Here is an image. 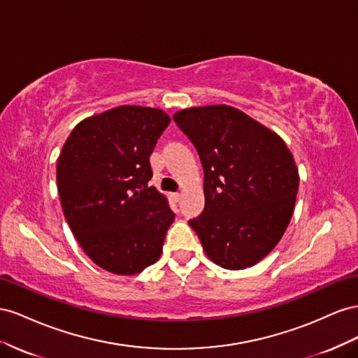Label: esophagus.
<instances>
[{
  "label": "esophagus",
  "mask_w": 358,
  "mask_h": 358,
  "mask_svg": "<svg viewBox=\"0 0 358 358\" xmlns=\"http://www.w3.org/2000/svg\"><path fill=\"white\" fill-rule=\"evenodd\" d=\"M180 198H181L180 193H171V199H172L173 202H178Z\"/></svg>",
  "instance_id": "obj_1"
}]
</instances>
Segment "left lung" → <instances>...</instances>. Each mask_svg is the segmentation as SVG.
<instances>
[{
	"instance_id": "8db88e82",
	"label": "left lung",
	"mask_w": 358,
	"mask_h": 358,
	"mask_svg": "<svg viewBox=\"0 0 358 358\" xmlns=\"http://www.w3.org/2000/svg\"><path fill=\"white\" fill-rule=\"evenodd\" d=\"M178 127L203 168L206 208L189 220L207 257L228 270L258 264L291 222L299 169L285 141L228 105L181 109Z\"/></svg>"
}]
</instances>
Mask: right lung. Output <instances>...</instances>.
Returning <instances> with one entry per match:
<instances>
[{
  "mask_svg": "<svg viewBox=\"0 0 358 358\" xmlns=\"http://www.w3.org/2000/svg\"><path fill=\"white\" fill-rule=\"evenodd\" d=\"M171 122L165 110L122 105L75 126L57 162L66 220L87 257L120 275L159 261L173 214L150 156Z\"/></svg>",
  "mask_w": 358,
  "mask_h": 358,
  "instance_id": "right-lung-1",
  "label": "right lung"
}]
</instances>
